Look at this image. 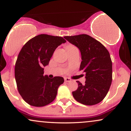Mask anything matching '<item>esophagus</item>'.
Returning <instances> with one entry per match:
<instances>
[{
    "instance_id": "1",
    "label": "esophagus",
    "mask_w": 131,
    "mask_h": 131,
    "mask_svg": "<svg viewBox=\"0 0 131 131\" xmlns=\"http://www.w3.org/2000/svg\"><path fill=\"white\" fill-rule=\"evenodd\" d=\"M64 81L67 82H70L71 80V79H70L69 78H64Z\"/></svg>"
}]
</instances>
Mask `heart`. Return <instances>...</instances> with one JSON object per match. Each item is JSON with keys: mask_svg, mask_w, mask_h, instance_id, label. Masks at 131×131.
I'll use <instances>...</instances> for the list:
<instances>
[{"mask_svg": "<svg viewBox=\"0 0 131 131\" xmlns=\"http://www.w3.org/2000/svg\"><path fill=\"white\" fill-rule=\"evenodd\" d=\"M71 47H74V46H68V47H67V49H68V48Z\"/></svg>", "mask_w": 131, "mask_h": 131, "instance_id": "obj_1", "label": "heart"}]
</instances>
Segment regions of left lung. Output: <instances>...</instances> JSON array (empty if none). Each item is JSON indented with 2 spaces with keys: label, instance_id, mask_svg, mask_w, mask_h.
Listing matches in <instances>:
<instances>
[{
  "label": "left lung",
  "instance_id": "1",
  "mask_svg": "<svg viewBox=\"0 0 131 131\" xmlns=\"http://www.w3.org/2000/svg\"><path fill=\"white\" fill-rule=\"evenodd\" d=\"M79 49L82 61L79 70L85 74V84L79 81L72 92L76 101L85 105L100 103L107 94L112 81V61L107 49L87 34L64 36Z\"/></svg>",
  "mask_w": 131,
  "mask_h": 131
}]
</instances>
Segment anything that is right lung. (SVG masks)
I'll list each match as a JSON object with an SVG mask.
<instances>
[{
    "instance_id": "obj_1",
    "label": "right lung",
    "mask_w": 131,
    "mask_h": 131,
    "mask_svg": "<svg viewBox=\"0 0 131 131\" xmlns=\"http://www.w3.org/2000/svg\"><path fill=\"white\" fill-rule=\"evenodd\" d=\"M66 40L62 37L40 34L28 40L18 54L15 77L19 94L31 106H43L55 100L63 78L43 76L55 49Z\"/></svg>"
}]
</instances>
